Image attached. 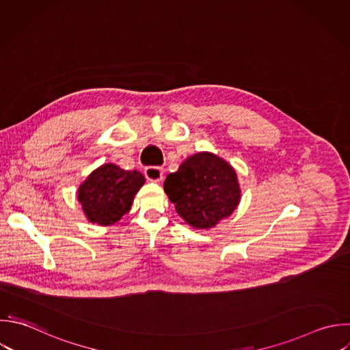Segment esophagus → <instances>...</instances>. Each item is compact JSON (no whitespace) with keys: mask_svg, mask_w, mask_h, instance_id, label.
<instances>
[{"mask_svg":"<svg viewBox=\"0 0 350 350\" xmlns=\"http://www.w3.org/2000/svg\"><path fill=\"white\" fill-rule=\"evenodd\" d=\"M146 179L149 180H153V182H159L163 179V168L161 167H157V165H149L145 168L144 171Z\"/></svg>","mask_w":350,"mask_h":350,"instance_id":"esophagus-1","label":"esophagus"}]
</instances>
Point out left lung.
I'll return each instance as SVG.
<instances>
[{"label":"left lung","mask_w":350,"mask_h":350,"mask_svg":"<svg viewBox=\"0 0 350 350\" xmlns=\"http://www.w3.org/2000/svg\"><path fill=\"white\" fill-rule=\"evenodd\" d=\"M164 191L176 212L196 228L213 227L230 216L241 197L237 174L212 153H197L170 174Z\"/></svg>","instance_id":"8db88e82"}]
</instances>
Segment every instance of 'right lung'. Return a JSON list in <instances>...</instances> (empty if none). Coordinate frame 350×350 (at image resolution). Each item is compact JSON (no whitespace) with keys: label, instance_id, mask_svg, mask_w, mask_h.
<instances>
[{"label":"right lung","instance_id":"1","mask_svg":"<svg viewBox=\"0 0 350 350\" xmlns=\"http://www.w3.org/2000/svg\"><path fill=\"white\" fill-rule=\"evenodd\" d=\"M144 183L145 178L141 172L105 164L81 185L78 200L92 223L109 226L130 211L134 196Z\"/></svg>","mask_w":350,"mask_h":350}]
</instances>
